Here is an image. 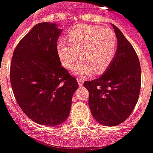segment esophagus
Returning <instances> with one entry per match:
<instances>
[{"label": "esophagus", "mask_w": 153, "mask_h": 153, "mask_svg": "<svg viewBox=\"0 0 153 153\" xmlns=\"http://www.w3.org/2000/svg\"><path fill=\"white\" fill-rule=\"evenodd\" d=\"M77 81H78V83H79V86H82L83 84H84V81H83V79H80V78H78V79H77Z\"/></svg>", "instance_id": "obj_1"}]
</instances>
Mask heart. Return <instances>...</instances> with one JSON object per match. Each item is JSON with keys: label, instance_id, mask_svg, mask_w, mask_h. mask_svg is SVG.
Instances as JSON below:
<instances>
[{"label": "heart", "instance_id": "heart-1", "mask_svg": "<svg viewBox=\"0 0 153 153\" xmlns=\"http://www.w3.org/2000/svg\"><path fill=\"white\" fill-rule=\"evenodd\" d=\"M118 42L111 29L100 26L79 25L68 33V41L60 39L57 52L61 63L72 68L80 56L81 61L73 69L78 76L102 74L111 65L117 52Z\"/></svg>", "mask_w": 153, "mask_h": 153}]
</instances>
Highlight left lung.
<instances>
[{"label":"left lung","mask_w":153,"mask_h":153,"mask_svg":"<svg viewBox=\"0 0 153 153\" xmlns=\"http://www.w3.org/2000/svg\"><path fill=\"white\" fill-rule=\"evenodd\" d=\"M118 42L116 57L99 79L85 81L89 106L100 124L113 126L128 118L137 103L142 70L137 55L120 29L112 25Z\"/></svg>","instance_id":"obj_1"}]
</instances>
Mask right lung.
Here are the masks:
<instances>
[{
	"label": "right lung",
	"mask_w": 153,
	"mask_h": 153,
	"mask_svg": "<svg viewBox=\"0 0 153 153\" xmlns=\"http://www.w3.org/2000/svg\"><path fill=\"white\" fill-rule=\"evenodd\" d=\"M62 30L57 24L35 25L13 52L10 79L16 100L31 120L53 126L68 118L79 87L62 67L57 52Z\"/></svg>",
	"instance_id": "add662e5"
}]
</instances>
